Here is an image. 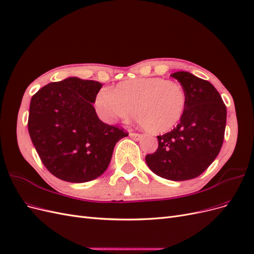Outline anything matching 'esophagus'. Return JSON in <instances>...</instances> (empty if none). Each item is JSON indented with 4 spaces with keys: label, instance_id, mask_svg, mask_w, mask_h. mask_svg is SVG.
Wrapping results in <instances>:
<instances>
[{
    "label": "esophagus",
    "instance_id": "esophagus-1",
    "mask_svg": "<svg viewBox=\"0 0 254 254\" xmlns=\"http://www.w3.org/2000/svg\"><path fill=\"white\" fill-rule=\"evenodd\" d=\"M130 136L132 137V139H134V140H140L141 137L143 136V134H141V133H136V132H131L129 134Z\"/></svg>",
    "mask_w": 254,
    "mask_h": 254
}]
</instances>
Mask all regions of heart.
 <instances>
[{"instance_id": "heart-1", "label": "heart", "mask_w": 254, "mask_h": 254, "mask_svg": "<svg viewBox=\"0 0 254 254\" xmlns=\"http://www.w3.org/2000/svg\"><path fill=\"white\" fill-rule=\"evenodd\" d=\"M187 107L186 92L179 83L160 77L120 82L112 90L102 89L95 108L105 121L134 120L147 131L162 133L174 128Z\"/></svg>"}]
</instances>
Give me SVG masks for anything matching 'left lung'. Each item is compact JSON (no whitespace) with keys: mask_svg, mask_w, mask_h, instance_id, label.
<instances>
[{"mask_svg":"<svg viewBox=\"0 0 254 254\" xmlns=\"http://www.w3.org/2000/svg\"><path fill=\"white\" fill-rule=\"evenodd\" d=\"M171 76L186 92V111L172 131L157 136L158 149L145 160L156 175L183 181L201 175L218 156L225 136L227 108L211 82L183 71Z\"/></svg>","mask_w":254,"mask_h":254,"instance_id":"left-lung-1","label":"left lung"}]
</instances>
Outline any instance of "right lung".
I'll return each mask as SVG.
<instances>
[{
	"label": "right lung",
	"instance_id": "obj_1",
	"mask_svg": "<svg viewBox=\"0 0 254 254\" xmlns=\"http://www.w3.org/2000/svg\"><path fill=\"white\" fill-rule=\"evenodd\" d=\"M102 87L98 81L68 77L32 97L30 139L44 166L61 180L96 179L108 167L115 144L128 135L98 119L93 104Z\"/></svg>",
	"mask_w": 254,
	"mask_h": 254
}]
</instances>
